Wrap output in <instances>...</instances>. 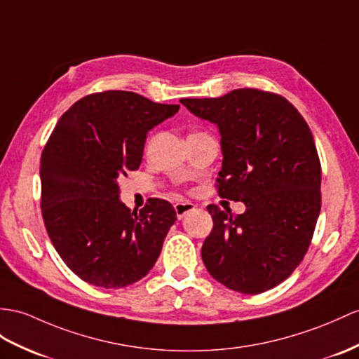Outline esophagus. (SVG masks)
<instances>
[{"label": "esophagus", "mask_w": 359, "mask_h": 359, "mask_svg": "<svg viewBox=\"0 0 359 359\" xmlns=\"http://www.w3.org/2000/svg\"><path fill=\"white\" fill-rule=\"evenodd\" d=\"M195 210V204L189 203V201H181V203H177L175 204V213H177V217L178 219H182L187 213L194 212Z\"/></svg>", "instance_id": "obj_1"}]
</instances>
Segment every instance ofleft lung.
Instances as JSON below:
<instances>
[{"mask_svg":"<svg viewBox=\"0 0 359 359\" xmlns=\"http://www.w3.org/2000/svg\"><path fill=\"white\" fill-rule=\"evenodd\" d=\"M219 129L217 194L242 201V215L207 207L213 230L201 256L217 282L260 294L292 274L308 251L321 208V164L311 129L292 103L256 88L216 99H181Z\"/></svg>","mask_w":359,"mask_h":359,"instance_id":"left-lung-1","label":"left lung"}]
</instances>
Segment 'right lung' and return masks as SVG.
I'll use <instances>...</instances> for the list:
<instances>
[{"label":"right lung","mask_w":359,"mask_h":359,"mask_svg":"<svg viewBox=\"0 0 359 359\" xmlns=\"http://www.w3.org/2000/svg\"><path fill=\"white\" fill-rule=\"evenodd\" d=\"M133 91L77 100L41 155V210L50 241L86 283L117 290L143 278L177 221L170 203L151 198L140 212L120 201L118 177L137 170L149 130L178 112Z\"/></svg>","instance_id":"obj_1"}]
</instances>
